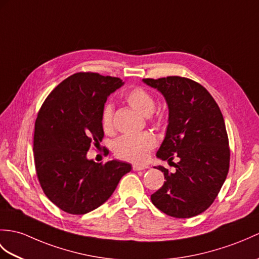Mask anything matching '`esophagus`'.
Returning <instances> with one entry per match:
<instances>
[{"instance_id": "obj_1", "label": "esophagus", "mask_w": 259, "mask_h": 259, "mask_svg": "<svg viewBox=\"0 0 259 259\" xmlns=\"http://www.w3.org/2000/svg\"><path fill=\"white\" fill-rule=\"evenodd\" d=\"M148 165H143V164H134L132 165V169L135 171H142V170H146L148 169Z\"/></svg>"}]
</instances>
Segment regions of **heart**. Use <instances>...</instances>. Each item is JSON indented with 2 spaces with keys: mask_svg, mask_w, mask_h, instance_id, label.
Wrapping results in <instances>:
<instances>
[{
  "mask_svg": "<svg viewBox=\"0 0 259 259\" xmlns=\"http://www.w3.org/2000/svg\"><path fill=\"white\" fill-rule=\"evenodd\" d=\"M128 105L143 116H150L155 109V101L147 90L140 87L130 89L124 96ZM101 125L105 132L113 130V106L107 104L101 112ZM157 138L150 132L140 135H124L119 137L112 144L116 157L125 161L143 162L151 150L157 146Z\"/></svg>",
  "mask_w": 259,
  "mask_h": 259,
  "instance_id": "heart-1",
  "label": "heart"
}]
</instances>
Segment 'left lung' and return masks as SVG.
<instances>
[{
    "label": "left lung",
    "instance_id": "obj_1",
    "mask_svg": "<svg viewBox=\"0 0 259 259\" xmlns=\"http://www.w3.org/2000/svg\"><path fill=\"white\" fill-rule=\"evenodd\" d=\"M163 95L169 124L157 152L176 167L163 166L164 184L151 195L155 207L166 215L189 219L205 211L218 196L230 169V147L220 107L200 83L180 76L142 79ZM179 157L174 164L171 160Z\"/></svg>",
    "mask_w": 259,
    "mask_h": 259
}]
</instances>
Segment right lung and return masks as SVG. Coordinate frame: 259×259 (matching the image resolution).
Instances as JSON below:
<instances>
[{
    "label": "right lung",
    "mask_w": 259,
    "mask_h": 259,
    "mask_svg": "<svg viewBox=\"0 0 259 259\" xmlns=\"http://www.w3.org/2000/svg\"><path fill=\"white\" fill-rule=\"evenodd\" d=\"M123 85L117 77L77 73L47 96L35 121L34 162L45 195L64 212L81 215L111 196L131 164L87 159L104 138L101 112L108 96Z\"/></svg>",
    "instance_id": "obj_1"
}]
</instances>
